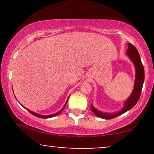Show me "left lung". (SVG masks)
<instances>
[{
	"label": "left lung",
	"instance_id": "left-lung-1",
	"mask_svg": "<svg viewBox=\"0 0 154 154\" xmlns=\"http://www.w3.org/2000/svg\"><path fill=\"white\" fill-rule=\"evenodd\" d=\"M128 48L126 52V54L131 62L133 63L134 68H135V79H134V88L131 94L129 97L123 103V106L121 110L117 112L106 113L103 112L102 111L98 110L94 107L92 104H91V110L97 117H100L103 119H112L127 112L128 111L133 108L135 104L137 103L140 96L142 92V86L144 81V69L143 66L140 54L134 45L131 43H128Z\"/></svg>",
	"mask_w": 154,
	"mask_h": 154
}]
</instances>
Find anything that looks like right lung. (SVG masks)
<instances>
[{
  "label": "right lung",
  "instance_id": "obj_1",
  "mask_svg": "<svg viewBox=\"0 0 154 154\" xmlns=\"http://www.w3.org/2000/svg\"><path fill=\"white\" fill-rule=\"evenodd\" d=\"M70 97V96H69ZM69 97H68V99H67V100H66V103H65V104H64V106H63V108L61 109L60 111H59L58 112H57V113H53V114H50V115H41V114H38V113H35V112H33V111H31V110H29V109H26V107H24V106H23L22 104V106H23V107H24L25 109H26L27 111H29V112H30L31 114L32 115H33V116H36V117H38V118H41V119H49V118H52V117H54V116H57V115H59L60 114V113L62 112V111L64 110V109L65 108V106H66V104H67V102H68V100H69Z\"/></svg>",
  "mask_w": 154,
  "mask_h": 154
}]
</instances>
